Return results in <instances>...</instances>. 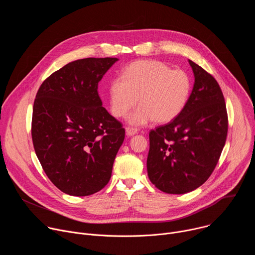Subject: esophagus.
<instances>
[{"label":"esophagus","instance_id":"obj_1","mask_svg":"<svg viewBox=\"0 0 255 255\" xmlns=\"http://www.w3.org/2000/svg\"><path fill=\"white\" fill-rule=\"evenodd\" d=\"M125 131H126V135L127 136H133V135H135L137 133L138 130L136 128H133V127H126Z\"/></svg>","mask_w":255,"mask_h":255}]
</instances>
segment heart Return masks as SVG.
I'll use <instances>...</instances> for the list:
<instances>
[{"label":"heart","instance_id":"heart-1","mask_svg":"<svg viewBox=\"0 0 255 255\" xmlns=\"http://www.w3.org/2000/svg\"><path fill=\"white\" fill-rule=\"evenodd\" d=\"M191 90V78L186 71L171 69L157 60L135 61L109 87L111 112L117 118L124 117L139 98L141 105L128 116L129 124L142 126L152 120L168 123L184 111Z\"/></svg>","mask_w":255,"mask_h":255}]
</instances>
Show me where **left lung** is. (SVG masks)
<instances>
[{
  "label": "left lung",
  "instance_id": "obj_1",
  "mask_svg": "<svg viewBox=\"0 0 255 255\" xmlns=\"http://www.w3.org/2000/svg\"><path fill=\"white\" fill-rule=\"evenodd\" d=\"M195 84L184 111L149 133L147 173L166 194L180 195L202 186L213 172L226 142L228 117L217 81L189 59Z\"/></svg>",
  "mask_w": 255,
  "mask_h": 255
}]
</instances>
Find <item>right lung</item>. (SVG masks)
<instances>
[{
  "label": "right lung",
  "mask_w": 255,
  "mask_h": 255,
  "mask_svg": "<svg viewBox=\"0 0 255 255\" xmlns=\"http://www.w3.org/2000/svg\"><path fill=\"white\" fill-rule=\"evenodd\" d=\"M118 60L69 62L48 77L36 95L34 149L52 184L67 195H93L111 178L125 130L103 107L98 85Z\"/></svg>",
  "instance_id": "1"
}]
</instances>
